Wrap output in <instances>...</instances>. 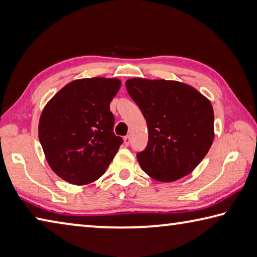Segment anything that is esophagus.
<instances>
[{"instance_id": "obj_1", "label": "esophagus", "mask_w": 257, "mask_h": 257, "mask_svg": "<svg viewBox=\"0 0 257 257\" xmlns=\"http://www.w3.org/2000/svg\"><path fill=\"white\" fill-rule=\"evenodd\" d=\"M130 142H132V139H130L129 136H125V137L123 138V143H124L125 146H129V145H130Z\"/></svg>"}]
</instances>
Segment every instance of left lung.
I'll return each mask as SVG.
<instances>
[{
  "mask_svg": "<svg viewBox=\"0 0 257 257\" xmlns=\"http://www.w3.org/2000/svg\"><path fill=\"white\" fill-rule=\"evenodd\" d=\"M125 88L149 129L146 149L137 154L143 170L161 182L189 175L214 139L211 102L194 87L175 80L132 78Z\"/></svg>",
  "mask_w": 257,
  "mask_h": 257,
  "instance_id": "left-lung-1",
  "label": "left lung"
}]
</instances>
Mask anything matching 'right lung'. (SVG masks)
Listing matches in <instances>:
<instances>
[{
	"mask_svg": "<svg viewBox=\"0 0 257 257\" xmlns=\"http://www.w3.org/2000/svg\"><path fill=\"white\" fill-rule=\"evenodd\" d=\"M116 78L69 82L43 110L38 137L47 163L61 179L87 185L105 172L122 138L113 133L110 103L119 92Z\"/></svg>",
	"mask_w": 257,
	"mask_h": 257,
	"instance_id": "add662e5",
	"label": "right lung"
}]
</instances>
